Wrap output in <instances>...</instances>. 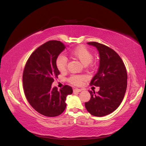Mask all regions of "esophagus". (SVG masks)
I'll use <instances>...</instances> for the list:
<instances>
[{"mask_svg": "<svg viewBox=\"0 0 146 146\" xmlns=\"http://www.w3.org/2000/svg\"><path fill=\"white\" fill-rule=\"evenodd\" d=\"M81 91V90L80 89H78V88H76V89H74L73 90V93H80Z\"/></svg>", "mask_w": 146, "mask_h": 146, "instance_id": "esophagus-1", "label": "esophagus"}]
</instances>
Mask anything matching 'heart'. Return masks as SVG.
Returning a JSON list of instances; mask_svg holds the SVG:
<instances>
[{
	"mask_svg": "<svg viewBox=\"0 0 146 146\" xmlns=\"http://www.w3.org/2000/svg\"><path fill=\"white\" fill-rule=\"evenodd\" d=\"M71 55L76 58L84 65H88L91 63L93 59V55L90 51L84 46H78L71 52ZM68 60L62 55H60L56 58V66L60 72L65 71L67 66ZM85 79L84 76L74 75L70 78V82L75 85H80L82 81Z\"/></svg>",
	"mask_w": 146,
	"mask_h": 146,
	"instance_id": "b5f03b06",
	"label": "heart"
}]
</instances>
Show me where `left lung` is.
Returning <instances> with one entry per match:
<instances>
[{"label":"left lung","instance_id":"1","mask_svg":"<svg viewBox=\"0 0 146 146\" xmlns=\"http://www.w3.org/2000/svg\"><path fill=\"white\" fill-rule=\"evenodd\" d=\"M87 43L95 46L99 53V68L90 84L99 86L100 90L96 93L89 91L91 99L84 105L93 116L102 117L121 104L127 88V72L123 60L113 49L98 42Z\"/></svg>","mask_w":146,"mask_h":146}]
</instances>
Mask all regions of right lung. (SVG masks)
Masks as SVG:
<instances>
[{
    "label": "right lung",
    "mask_w": 146,
    "mask_h": 146,
    "mask_svg": "<svg viewBox=\"0 0 146 146\" xmlns=\"http://www.w3.org/2000/svg\"><path fill=\"white\" fill-rule=\"evenodd\" d=\"M66 48L60 41H48L36 48L26 63L23 73V86L30 104L38 113L55 117L65 111L66 96L72 88L65 85L60 91L52 83L60 74L56 60Z\"/></svg>",
    "instance_id": "right-lung-1"
}]
</instances>
